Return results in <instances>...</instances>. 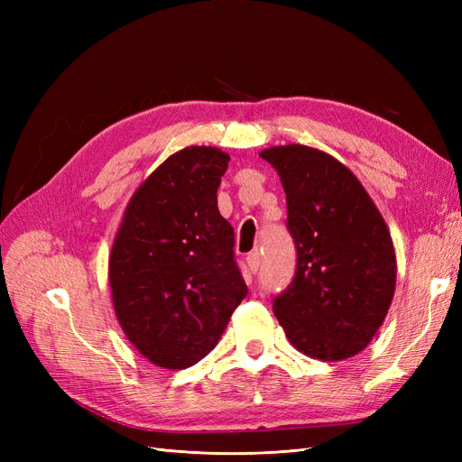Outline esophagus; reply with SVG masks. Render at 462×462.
Listing matches in <instances>:
<instances>
[{"label":"esophagus","mask_w":462,"mask_h":462,"mask_svg":"<svg viewBox=\"0 0 462 462\" xmlns=\"http://www.w3.org/2000/svg\"><path fill=\"white\" fill-rule=\"evenodd\" d=\"M246 265H248V272L250 273H256L258 272V265H260V254L258 253H250L246 256Z\"/></svg>","instance_id":"1"}]
</instances>
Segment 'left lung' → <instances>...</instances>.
I'll return each instance as SVG.
<instances>
[{"mask_svg": "<svg viewBox=\"0 0 462 462\" xmlns=\"http://www.w3.org/2000/svg\"><path fill=\"white\" fill-rule=\"evenodd\" d=\"M260 156L282 179L299 256L295 279L273 299V314L306 356L351 358L368 346L395 295L387 223L356 175L329 153L287 144Z\"/></svg>", "mask_w": 462, "mask_h": 462, "instance_id": "1", "label": "left lung"}]
</instances>
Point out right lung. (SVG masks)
Returning a JSON list of instances; mask_svg holds the SVG:
<instances>
[{"label": "right lung", "mask_w": 462, "mask_h": 462, "mask_svg": "<svg viewBox=\"0 0 462 462\" xmlns=\"http://www.w3.org/2000/svg\"><path fill=\"white\" fill-rule=\"evenodd\" d=\"M227 163L214 146L175 152L134 190L111 246L116 318L160 368L183 370L214 351L248 292L217 209Z\"/></svg>", "instance_id": "right-lung-1"}]
</instances>
